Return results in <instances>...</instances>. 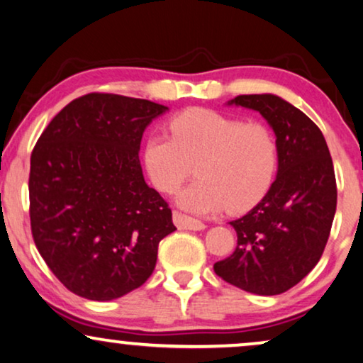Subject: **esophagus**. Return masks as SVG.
I'll return each instance as SVG.
<instances>
[{
	"instance_id": "34e87169",
	"label": "esophagus",
	"mask_w": 363,
	"mask_h": 363,
	"mask_svg": "<svg viewBox=\"0 0 363 363\" xmlns=\"http://www.w3.org/2000/svg\"><path fill=\"white\" fill-rule=\"evenodd\" d=\"M173 223L178 229H188V230H203L206 225L204 223H201L199 219H194L186 216V214L183 213H178V211H173Z\"/></svg>"
}]
</instances>
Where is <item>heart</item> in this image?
<instances>
[{"instance_id":"heart-1","label":"heart","mask_w":363,"mask_h":363,"mask_svg":"<svg viewBox=\"0 0 363 363\" xmlns=\"http://www.w3.org/2000/svg\"><path fill=\"white\" fill-rule=\"evenodd\" d=\"M172 138L150 135L144 167L157 190L173 193L196 165L198 180L178 191L177 203L196 214H238L269 193L278 167L272 128L204 108L186 109L169 123Z\"/></svg>"}]
</instances>
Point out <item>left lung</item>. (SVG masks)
<instances>
[{"label":"left lung","mask_w":363,"mask_h":363,"mask_svg":"<svg viewBox=\"0 0 363 363\" xmlns=\"http://www.w3.org/2000/svg\"><path fill=\"white\" fill-rule=\"evenodd\" d=\"M228 104L267 119L277 135L278 172L262 201L229 223L238 247L214 272L244 291L280 295L316 267L328 244L337 204L333 159L321 129L280 96L240 94Z\"/></svg>","instance_id":"left-lung-1"}]
</instances>
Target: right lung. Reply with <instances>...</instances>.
<instances>
[{
	"mask_svg": "<svg viewBox=\"0 0 363 363\" xmlns=\"http://www.w3.org/2000/svg\"><path fill=\"white\" fill-rule=\"evenodd\" d=\"M149 99L90 93L50 121L30 155L29 214L39 254L75 295L111 301L144 285L177 228L139 160Z\"/></svg>",
	"mask_w": 363,
	"mask_h": 363,
	"instance_id": "add662e5",
	"label": "right lung"
}]
</instances>
